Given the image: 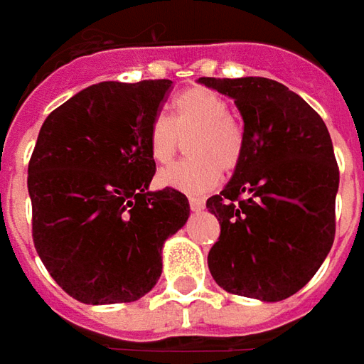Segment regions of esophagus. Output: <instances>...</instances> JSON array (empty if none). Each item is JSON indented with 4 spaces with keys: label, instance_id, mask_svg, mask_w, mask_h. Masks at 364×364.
Segmentation results:
<instances>
[{
    "label": "esophagus",
    "instance_id": "obj_1",
    "mask_svg": "<svg viewBox=\"0 0 364 364\" xmlns=\"http://www.w3.org/2000/svg\"><path fill=\"white\" fill-rule=\"evenodd\" d=\"M188 202H190V208L194 212H198L204 208V198H200V196H190Z\"/></svg>",
    "mask_w": 364,
    "mask_h": 364
}]
</instances>
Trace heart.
<instances>
[{"label": "heart", "mask_w": 364, "mask_h": 364, "mask_svg": "<svg viewBox=\"0 0 364 364\" xmlns=\"http://www.w3.org/2000/svg\"><path fill=\"white\" fill-rule=\"evenodd\" d=\"M188 140L192 158L158 174V184L182 192H206L218 184L222 172H232L245 154V132L230 116L228 102L204 85L180 92L170 118L158 114L146 132L148 152L156 164H170Z\"/></svg>", "instance_id": "obj_1"}]
</instances>
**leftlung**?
<instances>
[{
    "label": "left lung",
    "mask_w": 364,
    "mask_h": 364,
    "mask_svg": "<svg viewBox=\"0 0 364 364\" xmlns=\"http://www.w3.org/2000/svg\"><path fill=\"white\" fill-rule=\"evenodd\" d=\"M232 97L245 119V154L206 208L220 222L208 252L224 290L284 301L313 279L335 240L338 166L323 118L268 77H200Z\"/></svg>",
    "instance_id": "1"
}]
</instances>
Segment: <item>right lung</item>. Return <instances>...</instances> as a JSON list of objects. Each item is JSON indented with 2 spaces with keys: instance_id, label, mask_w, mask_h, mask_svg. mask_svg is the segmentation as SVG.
Here are the masks:
<instances>
[{
  "instance_id": "obj_1",
  "label": "right lung",
  "mask_w": 364,
  "mask_h": 364,
  "mask_svg": "<svg viewBox=\"0 0 364 364\" xmlns=\"http://www.w3.org/2000/svg\"><path fill=\"white\" fill-rule=\"evenodd\" d=\"M170 80L90 85L41 126L28 166L31 236L43 267L85 304L142 299L162 274V246L190 216L174 188L150 192L146 132Z\"/></svg>"
}]
</instances>
